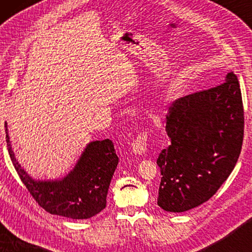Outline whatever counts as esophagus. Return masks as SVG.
<instances>
[{"mask_svg": "<svg viewBox=\"0 0 252 252\" xmlns=\"http://www.w3.org/2000/svg\"><path fill=\"white\" fill-rule=\"evenodd\" d=\"M148 132H142L136 136L132 143V150L135 155H143L147 150L148 144Z\"/></svg>", "mask_w": 252, "mask_h": 252, "instance_id": "1", "label": "esophagus"}]
</instances>
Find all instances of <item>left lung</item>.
<instances>
[{
    "mask_svg": "<svg viewBox=\"0 0 252 252\" xmlns=\"http://www.w3.org/2000/svg\"><path fill=\"white\" fill-rule=\"evenodd\" d=\"M244 112L234 72L217 87L178 98L166 116L170 147L157 159L161 177L157 204L185 212L209 201L235 167Z\"/></svg>",
    "mask_w": 252,
    "mask_h": 252,
    "instance_id": "8db88e82",
    "label": "left lung"
}]
</instances>
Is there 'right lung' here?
I'll use <instances>...</instances> for the list:
<instances>
[{
	"mask_svg": "<svg viewBox=\"0 0 252 252\" xmlns=\"http://www.w3.org/2000/svg\"><path fill=\"white\" fill-rule=\"evenodd\" d=\"M6 147L20 180L41 208L51 215L88 219L102 211L119 158L111 140L93 141L77 164L62 179L35 180L22 167L13 153L5 123Z\"/></svg>",
	"mask_w": 252,
	"mask_h": 252,
	"instance_id": "right-lung-1",
	"label": "right lung"
}]
</instances>
